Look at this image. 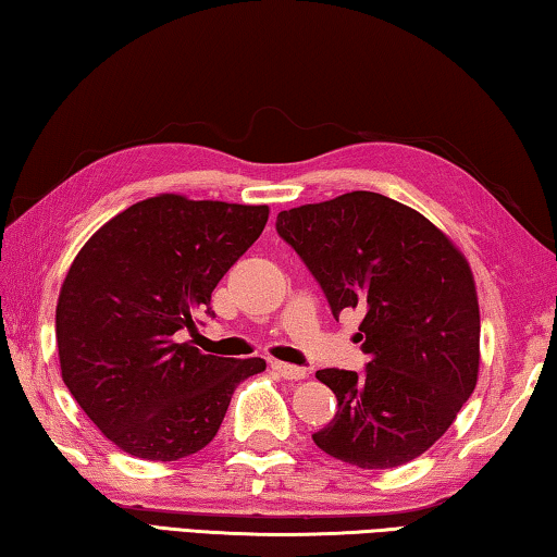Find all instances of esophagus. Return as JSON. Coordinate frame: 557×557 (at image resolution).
Segmentation results:
<instances>
[{"label":"esophagus","instance_id":"1","mask_svg":"<svg viewBox=\"0 0 557 557\" xmlns=\"http://www.w3.org/2000/svg\"><path fill=\"white\" fill-rule=\"evenodd\" d=\"M271 368L278 372L281 377L284 380H294V382H298V380H304L308 372H306V368H296V364H288V362H278V360H273L271 362Z\"/></svg>","mask_w":557,"mask_h":557}]
</instances>
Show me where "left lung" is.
Masks as SVG:
<instances>
[{
	"label": "left lung",
	"instance_id": "8db88e82",
	"mask_svg": "<svg viewBox=\"0 0 557 557\" xmlns=\"http://www.w3.org/2000/svg\"><path fill=\"white\" fill-rule=\"evenodd\" d=\"M276 232L313 273L333 315L360 311L362 372L318 370L338 412L318 449L395 469L449 430L479 377V298L463 253L430 219L377 193L278 212Z\"/></svg>",
	"mask_w": 557,
	"mask_h": 557
}]
</instances>
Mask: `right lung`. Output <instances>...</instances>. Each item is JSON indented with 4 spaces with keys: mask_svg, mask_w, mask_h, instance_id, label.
<instances>
[{
    "mask_svg": "<svg viewBox=\"0 0 557 557\" xmlns=\"http://www.w3.org/2000/svg\"><path fill=\"white\" fill-rule=\"evenodd\" d=\"M267 205L158 195L90 236L57 304L61 377L117 449L177 461L214 440L239 382L261 358L205 355L180 333L214 315L212 290L259 239Z\"/></svg>",
    "mask_w": 557,
    "mask_h": 557,
    "instance_id": "1",
    "label": "right lung"
}]
</instances>
